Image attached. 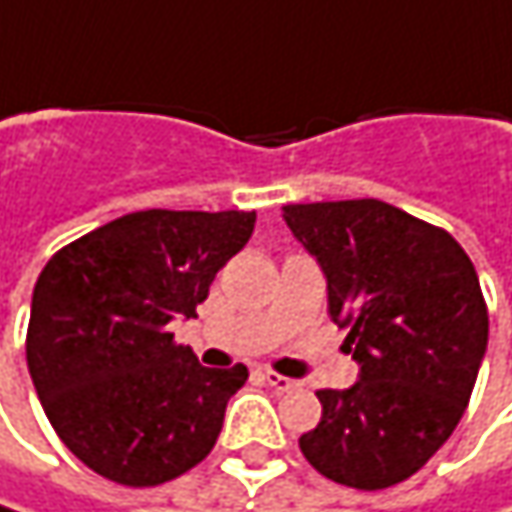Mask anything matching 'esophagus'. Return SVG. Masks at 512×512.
<instances>
[{"mask_svg": "<svg viewBox=\"0 0 512 512\" xmlns=\"http://www.w3.org/2000/svg\"><path fill=\"white\" fill-rule=\"evenodd\" d=\"M263 379H266V385H272L275 391H292L298 382L295 379H289V376L275 374V371H263Z\"/></svg>", "mask_w": 512, "mask_h": 512, "instance_id": "34e87169", "label": "esophagus"}]
</instances>
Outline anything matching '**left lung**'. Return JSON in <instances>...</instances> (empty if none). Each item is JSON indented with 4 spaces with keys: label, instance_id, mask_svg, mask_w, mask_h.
Segmentation results:
<instances>
[{
    "label": "left lung",
    "instance_id": "1",
    "mask_svg": "<svg viewBox=\"0 0 512 512\" xmlns=\"http://www.w3.org/2000/svg\"><path fill=\"white\" fill-rule=\"evenodd\" d=\"M286 226L324 269L327 313L359 382L316 391L321 423L298 446L353 490L411 478L464 417L490 316L461 243L379 199L284 205Z\"/></svg>",
    "mask_w": 512,
    "mask_h": 512
}]
</instances>
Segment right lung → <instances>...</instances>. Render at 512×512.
<instances>
[{
	"label": "right lung",
	"mask_w": 512,
	"mask_h": 512,
	"mask_svg": "<svg viewBox=\"0 0 512 512\" xmlns=\"http://www.w3.org/2000/svg\"><path fill=\"white\" fill-rule=\"evenodd\" d=\"M255 211H133L54 252L25 359L48 423L92 472L156 487L208 458L246 365L202 368L170 333L194 318Z\"/></svg>",
	"instance_id": "1"
}]
</instances>
